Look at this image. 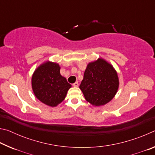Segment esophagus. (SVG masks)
<instances>
[{"mask_svg": "<svg viewBox=\"0 0 155 155\" xmlns=\"http://www.w3.org/2000/svg\"><path fill=\"white\" fill-rule=\"evenodd\" d=\"M73 86H74V87H78V81H77V82H75L74 83H73V85H72Z\"/></svg>", "mask_w": 155, "mask_h": 155, "instance_id": "esophagus-1", "label": "esophagus"}]
</instances>
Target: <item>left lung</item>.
Masks as SVG:
<instances>
[{
	"label": "left lung",
	"instance_id": "obj_1",
	"mask_svg": "<svg viewBox=\"0 0 155 155\" xmlns=\"http://www.w3.org/2000/svg\"><path fill=\"white\" fill-rule=\"evenodd\" d=\"M118 87L116 70L103 58L89 63L79 86L86 101L96 107L104 105L111 101Z\"/></svg>",
	"mask_w": 155,
	"mask_h": 155
}]
</instances>
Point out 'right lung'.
Here are the masks:
<instances>
[{"label":"right lung","mask_w":155,"mask_h":155,"mask_svg":"<svg viewBox=\"0 0 155 155\" xmlns=\"http://www.w3.org/2000/svg\"><path fill=\"white\" fill-rule=\"evenodd\" d=\"M60 68L57 63L47 61L36 68L31 78L32 90L36 98L52 107H57L64 101L72 87L60 74Z\"/></svg>","instance_id":"1"}]
</instances>
